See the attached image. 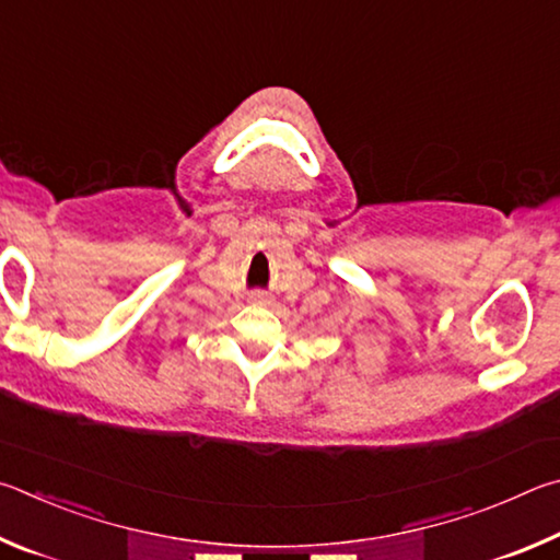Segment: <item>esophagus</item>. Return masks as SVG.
<instances>
[{
	"label": "esophagus",
	"instance_id": "obj_1",
	"mask_svg": "<svg viewBox=\"0 0 560 560\" xmlns=\"http://www.w3.org/2000/svg\"><path fill=\"white\" fill-rule=\"evenodd\" d=\"M265 300H268V295H265L262 290H253L250 292V302H265Z\"/></svg>",
	"mask_w": 560,
	"mask_h": 560
}]
</instances>
